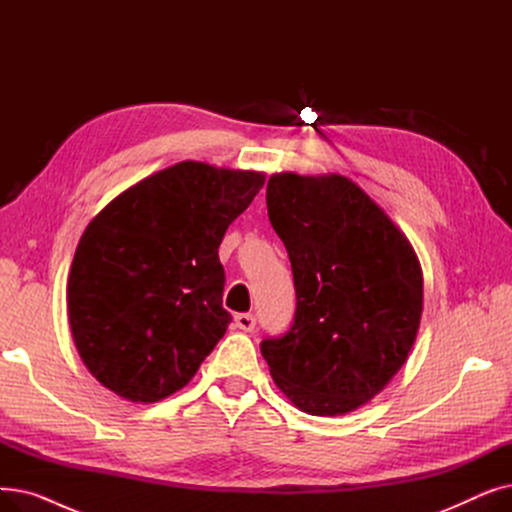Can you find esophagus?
Segmentation results:
<instances>
[{"instance_id":"34e87169","label":"esophagus","mask_w":512,"mask_h":512,"mask_svg":"<svg viewBox=\"0 0 512 512\" xmlns=\"http://www.w3.org/2000/svg\"><path fill=\"white\" fill-rule=\"evenodd\" d=\"M234 326L242 332H253L255 330V315L251 313H238L234 317Z\"/></svg>"}]
</instances>
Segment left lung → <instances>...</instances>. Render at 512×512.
I'll return each instance as SVG.
<instances>
[{
	"label": "left lung",
	"instance_id": "left-lung-1",
	"mask_svg": "<svg viewBox=\"0 0 512 512\" xmlns=\"http://www.w3.org/2000/svg\"><path fill=\"white\" fill-rule=\"evenodd\" d=\"M267 215L290 257L297 311L261 355L294 407L344 415L405 365L423 311L409 238L351 178L274 174Z\"/></svg>",
	"mask_w": 512,
	"mask_h": 512
}]
</instances>
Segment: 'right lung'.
<instances>
[{
    "label": "right lung",
    "mask_w": 512,
    "mask_h": 512,
    "mask_svg": "<svg viewBox=\"0 0 512 512\" xmlns=\"http://www.w3.org/2000/svg\"><path fill=\"white\" fill-rule=\"evenodd\" d=\"M265 174L180 161L107 203L76 247L68 319L93 378L132 402L184 388L226 334L228 226Z\"/></svg>",
    "instance_id": "right-lung-1"
}]
</instances>
